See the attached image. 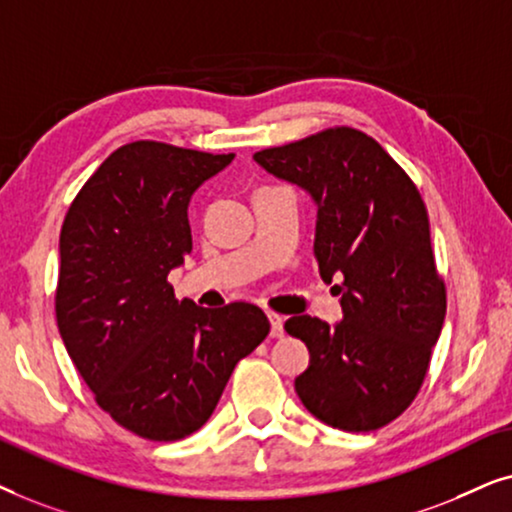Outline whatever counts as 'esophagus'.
I'll return each instance as SVG.
<instances>
[{
  "mask_svg": "<svg viewBox=\"0 0 512 512\" xmlns=\"http://www.w3.org/2000/svg\"><path fill=\"white\" fill-rule=\"evenodd\" d=\"M269 323H271V337H283V316L278 313H269Z\"/></svg>",
  "mask_w": 512,
  "mask_h": 512,
  "instance_id": "obj_1",
  "label": "esophagus"
}]
</instances>
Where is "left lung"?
Instances as JSON below:
<instances>
[{"label": "left lung", "instance_id": "obj_1", "mask_svg": "<svg viewBox=\"0 0 512 512\" xmlns=\"http://www.w3.org/2000/svg\"><path fill=\"white\" fill-rule=\"evenodd\" d=\"M252 159L311 194L318 271L327 283L342 281L335 285L344 311L337 325L285 320V332L311 353L295 379L299 400L339 431H377L417 398L445 323V281L419 189L377 140L349 126Z\"/></svg>", "mask_w": 512, "mask_h": 512}]
</instances>
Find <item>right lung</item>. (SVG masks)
Masks as SVG:
<instances>
[{
    "label": "right lung",
    "instance_id": "1",
    "mask_svg": "<svg viewBox=\"0 0 512 512\" xmlns=\"http://www.w3.org/2000/svg\"><path fill=\"white\" fill-rule=\"evenodd\" d=\"M231 159L128 142L88 177L60 229V337L95 403L145 440L199 431L238 360L269 335L260 306L201 309L168 283L192 252V194Z\"/></svg>",
    "mask_w": 512,
    "mask_h": 512
}]
</instances>
